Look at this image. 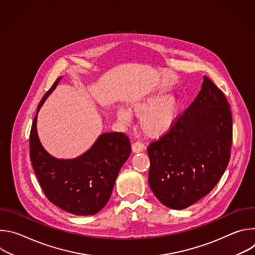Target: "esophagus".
<instances>
[{"mask_svg": "<svg viewBox=\"0 0 255 255\" xmlns=\"http://www.w3.org/2000/svg\"><path fill=\"white\" fill-rule=\"evenodd\" d=\"M144 149H145L144 144L141 143V142H139V141L134 142V143L132 144V151H133L134 153H139V152L143 151Z\"/></svg>", "mask_w": 255, "mask_h": 255, "instance_id": "obj_1", "label": "esophagus"}]
</instances>
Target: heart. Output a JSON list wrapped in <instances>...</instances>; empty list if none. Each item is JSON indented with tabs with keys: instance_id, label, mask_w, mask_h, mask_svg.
Returning <instances> with one entry per match:
<instances>
[{
	"instance_id": "1",
	"label": "heart",
	"mask_w": 255,
	"mask_h": 255,
	"mask_svg": "<svg viewBox=\"0 0 255 255\" xmlns=\"http://www.w3.org/2000/svg\"><path fill=\"white\" fill-rule=\"evenodd\" d=\"M181 110V99L176 94L155 92L132 101L128 109L123 106L116 108L119 120L127 122L133 113L139 117V127L148 137L157 138L168 133L176 123Z\"/></svg>"
}]
</instances>
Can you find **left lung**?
<instances>
[{
  "instance_id": "8db88e82",
  "label": "left lung",
  "mask_w": 255,
  "mask_h": 255,
  "mask_svg": "<svg viewBox=\"0 0 255 255\" xmlns=\"http://www.w3.org/2000/svg\"><path fill=\"white\" fill-rule=\"evenodd\" d=\"M232 114L209 78L171 130L148 146V183L164 206L183 210L209 194L230 159Z\"/></svg>"
}]
</instances>
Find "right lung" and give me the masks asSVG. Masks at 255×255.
Wrapping results in <instances>:
<instances>
[{
  "label": "right lung",
  "mask_w": 255,
  "mask_h": 255,
  "mask_svg": "<svg viewBox=\"0 0 255 255\" xmlns=\"http://www.w3.org/2000/svg\"><path fill=\"white\" fill-rule=\"evenodd\" d=\"M62 78L40 101L30 132V159L47 199L78 216L95 215L110 199L118 173L131 153L129 138L120 132L101 134L82 155L61 159L49 154L39 140L37 114Z\"/></svg>",
  "instance_id": "add662e5"
}]
</instances>
